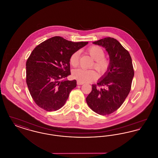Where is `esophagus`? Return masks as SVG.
<instances>
[{"mask_svg":"<svg viewBox=\"0 0 158 158\" xmlns=\"http://www.w3.org/2000/svg\"><path fill=\"white\" fill-rule=\"evenodd\" d=\"M83 84V83L79 82V81H77V85H82Z\"/></svg>","mask_w":158,"mask_h":158,"instance_id":"34e87169","label":"esophagus"}]
</instances>
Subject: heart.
<instances>
[{"label": "heart", "mask_w": 158, "mask_h": 158, "mask_svg": "<svg viewBox=\"0 0 158 158\" xmlns=\"http://www.w3.org/2000/svg\"><path fill=\"white\" fill-rule=\"evenodd\" d=\"M88 52L90 55L91 58L95 62L94 63V68H95L98 73L101 75L105 73L108 70L110 63L109 61L104 58L105 52L101 47L93 45L88 50ZM80 52L76 51L73 53L69 59L70 64L73 67H77L79 62ZM73 77L81 82H90L95 80L98 75L94 70H85L83 69H77L73 71Z\"/></svg>", "instance_id": "1"}]
</instances>
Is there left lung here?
I'll use <instances>...</instances> for the list:
<instances>
[{"mask_svg":"<svg viewBox=\"0 0 158 158\" xmlns=\"http://www.w3.org/2000/svg\"><path fill=\"white\" fill-rule=\"evenodd\" d=\"M93 44L102 46L109 55L108 70L98 81V86L92 85V91L86 98L90 109L105 115L117 110L130 91L134 77L131 56L120 43L113 38L101 39Z\"/></svg>","mask_w":158,"mask_h":158,"instance_id":"obj_1","label":"left lung"}]
</instances>
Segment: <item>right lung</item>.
Wrapping results in <instances>:
<instances>
[{
	"mask_svg": "<svg viewBox=\"0 0 158 158\" xmlns=\"http://www.w3.org/2000/svg\"><path fill=\"white\" fill-rule=\"evenodd\" d=\"M88 44L56 36L33 50L26 63V82L38 106L52 111L64 105L70 92L76 87V81L61 79L70 75L71 55Z\"/></svg>",
	"mask_w": 158,
	"mask_h": 158,
	"instance_id": "obj_1",
	"label": "right lung"
}]
</instances>
